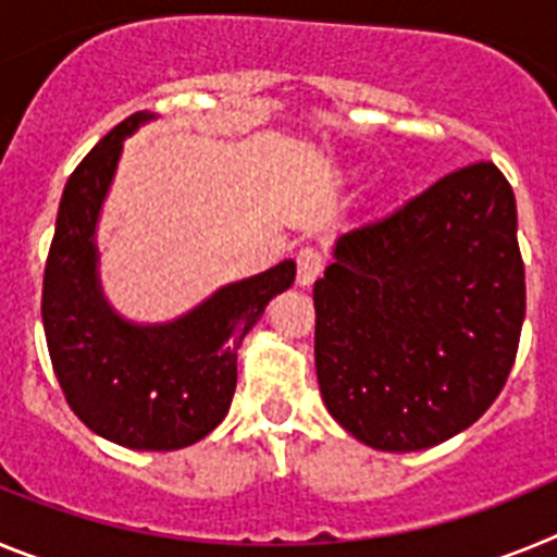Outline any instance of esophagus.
<instances>
[{
	"label": "esophagus",
	"mask_w": 557,
	"mask_h": 557,
	"mask_svg": "<svg viewBox=\"0 0 557 557\" xmlns=\"http://www.w3.org/2000/svg\"><path fill=\"white\" fill-rule=\"evenodd\" d=\"M323 262H326L323 253L318 248H312V245L298 250V253H295V264H298V284H301V287H309V284L321 275Z\"/></svg>",
	"instance_id": "1"
}]
</instances>
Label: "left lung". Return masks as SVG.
<instances>
[{
	"label": "left lung",
	"instance_id": "left-lung-1",
	"mask_svg": "<svg viewBox=\"0 0 557 557\" xmlns=\"http://www.w3.org/2000/svg\"><path fill=\"white\" fill-rule=\"evenodd\" d=\"M516 198L491 161L357 225L314 282V368L343 430L382 451L444 444L494 405L519 351Z\"/></svg>",
	"mask_w": 557,
	"mask_h": 557
}]
</instances>
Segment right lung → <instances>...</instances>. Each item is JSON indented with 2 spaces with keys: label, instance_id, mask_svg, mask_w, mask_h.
Here are the masks:
<instances>
[{
  "label": "right lung",
  "instance_id": "1",
  "mask_svg": "<svg viewBox=\"0 0 557 557\" xmlns=\"http://www.w3.org/2000/svg\"><path fill=\"white\" fill-rule=\"evenodd\" d=\"M150 120L131 113L69 175L41 318L61 391L83 424L127 449L172 451L198 444L225 418L236 351L270 298L295 282V262L228 284L172 323L139 326L113 312L97 278L95 231L122 141Z\"/></svg>",
  "mask_w": 557,
  "mask_h": 557
}]
</instances>
